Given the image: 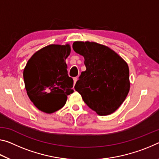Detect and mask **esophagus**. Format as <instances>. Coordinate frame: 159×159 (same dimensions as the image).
I'll return each instance as SVG.
<instances>
[{"label":"esophagus","mask_w":159,"mask_h":159,"mask_svg":"<svg viewBox=\"0 0 159 159\" xmlns=\"http://www.w3.org/2000/svg\"><path fill=\"white\" fill-rule=\"evenodd\" d=\"M77 80H78V79L76 77H75V78H74V85L75 84V83H76V81H77Z\"/></svg>","instance_id":"esophagus-1"}]
</instances>
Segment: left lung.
I'll list each match as a JSON object with an SVG mask.
<instances>
[{
    "label": "left lung",
    "mask_w": 159,
    "mask_h": 159,
    "mask_svg": "<svg viewBox=\"0 0 159 159\" xmlns=\"http://www.w3.org/2000/svg\"><path fill=\"white\" fill-rule=\"evenodd\" d=\"M74 51L84 57L86 70L74 89L90 109L99 115L115 112L130 89L127 63L110 47L97 42H75Z\"/></svg>",
    "instance_id": "obj_1"
}]
</instances>
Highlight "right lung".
<instances>
[{
    "label": "right lung",
    "mask_w": 159,
    "mask_h": 159,
    "mask_svg": "<svg viewBox=\"0 0 159 159\" xmlns=\"http://www.w3.org/2000/svg\"><path fill=\"white\" fill-rule=\"evenodd\" d=\"M70 44H50L28 60L23 70L25 89L33 104L51 114L64 106L67 95L74 93V80L68 75L66 59Z\"/></svg>",
    "instance_id": "obj_1"
}]
</instances>
